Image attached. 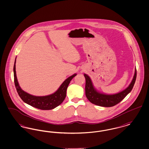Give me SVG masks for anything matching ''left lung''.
<instances>
[{"label":"left lung","instance_id":"obj_1","mask_svg":"<svg viewBox=\"0 0 149 149\" xmlns=\"http://www.w3.org/2000/svg\"><path fill=\"white\" fill-rule=\"evenodd\" d=\"M86 80L85 95L90 102L96 105L102 107H111L123 100L129 93H130L136 78V69L135 68L134 75L129 85L124 90L118 93L107 94L98 91L94 87L89 76L84 74Z\"/></svg>","mask_w":149,"mask_h":149}]
</instances>
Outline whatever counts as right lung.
<instances>
[{
  "mask_svg": "<svg viewBox=\"0 0 149 149\" xmlns=\"http://www.w3.org/2000/svg\"><path fill=\"white\" fill-rule=\"evenodd\" d=\"M17 58V57H16ZM16 58L14 65V83L18 94L22 100L26 104L37 109L48 110H52L58 107L64 100L66 94V90L72 79L75 77L77 74H74L72 76L68 77L61 84L58 89L50 95L46 96H34L24 91L22 89L18 81L15 70Z\"/></svg>",
  "mask_w": 149,
  "mask_h": 149,
  "instance_id": "1",
  "label": "right lung"
}]
</instances>
